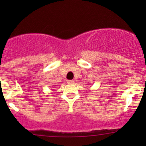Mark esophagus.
Returning <instances> with one entry per match:
<instances>
[{
	"label": "esophagus",
	"mask_w": 146,
	"mask_h": 146,
	"mask_svg": "<svg viewBox=\"0 0 146 146\" xmlns=\"http://www.w3.org/2000/svg\"><path fill=\"white\" fill-rule=\"evenodd\" d=\"M68 84H73L75 82L74 80H68Z\"/></svg>",
	"instance_id": "esophagus-1"
}]
</instances>
